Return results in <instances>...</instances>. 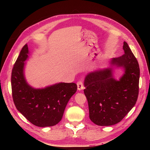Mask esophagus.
Instances as JSON below:
<instances>
[{"label": "esophagus", "instance_id": "obj_1", "mask_svg": "<svg viewBox=\"0 0 150 150\" xmlns=\"http://www.w3.org/2000/svg\"><path fill=\"white\" fill-rule=\"evenodd\" d=\"M77 84V87H78V90L79 91H81L82 89H83L84 88V86H83V81H78L76 83Z\"/></svg>", "mask_w": 150, "mask_h": 150}]
</instances>
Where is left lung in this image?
<instances>
[{
	"label": "left lung",
	"instance_id": "8db88e82",
	"mask_svg": "<svg viewBox=\"0 0 150 150\" xmlns=\"http://www.w3.org/2000/svg\"><path fill=\"white\" fill-rule=\"evenodd\" d=\"M125 54L112 58V66L122 67L119 80L114 78L112 68L97 70L86 76L84 93L87 98L89 118L98 126L120 122L134 106L139 95V63L128 44L124 42Z\"/></svg>",
	"mask_w": 150,
	"mask_h": 150
}]
</instances>
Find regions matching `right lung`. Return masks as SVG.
<instances>
[{
	"label": "right lung",
	"instance_id": "obj_1",
	"mask_svg": "<svg viewBox=\"0 0 150 150\" xmlns=\"http://www.w3.org/2000/svg\"><path fill=\"white\" fill-rule=\"evenodd\" d=\"M28 54V46L25 44L12 70L14 103L18 111L34 125L52 127L62 119L69 100L77 90V86L74 83H59L42 89L32 88L27 83L23 72Z\"/></svg>",
	"mask_w": 150,
	"mask_h": 150
}]
</instances>
